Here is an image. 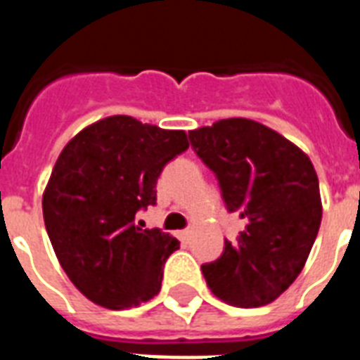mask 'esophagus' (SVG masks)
Here are the masks:
<instances>
[{"label": "esophagus", "mask_w": 360, "mask_h": 360, "mask_svg": "<svg viewBox=\"0 0 360 360\" xmlns=\"http://www.w3.org/2000/svg\"><path fill=\"white\" fill-rule=\"evenodd\" d=\"M192 236L191 230H183V231H177V237H179L181 240H188V237Z\"/></svg>", "instance_id": "esophagus-1"}]
</instances>
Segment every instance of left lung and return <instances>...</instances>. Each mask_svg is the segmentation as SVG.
I'll use <instances>...</instances> for the list:
<instances>
[{
  "mask_svg": "<svg viewBox=\"0 0 360 360\" xmlns=\"http://www.w3.org/2000/svg\"><path fill=\"white\" fill-rule=\"evenodd\" d=\"M192 149L213 169L230 213L245 230L202 265L214 295L231 307L273 302L304 267L321 224L318 174L304 151L257 121L220 120L188 132Z\"/></svg>",
  "mask_w": 360,
  "mask_h": 360,
  "instance_id": "obj_1",
  "label": "left lung"
}]
</instances>
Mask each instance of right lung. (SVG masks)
Here are the masks:
<instances>
[{
    "instance_id": "right-lung-1",
    "label": "right lung",
    "mask_w": 360,
    "mask_h": 360,
    "mask_svg": "<svg viewBox=\"0 0 360 360\" xmlns=\"http://www.w3.org/2000/svg\"><path fill=\"white\" fill-rule=\"evenodd\" d=\"M186 147L185 130L110 115L80 130L56 160L42 194L44 226L70 282L98 307L124 310L160 291L179 240L134 219L155 205L158 175Z\"/></svg>"
}]
</instances>
